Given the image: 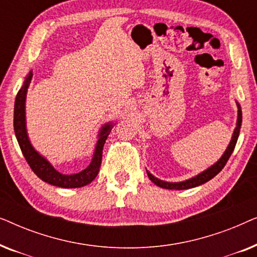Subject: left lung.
<instances>
[{"label":"left lung","instance_id":"obj_1","mask_svg":"<svg viewBox=\"0 0 257 257\" xmlns=\"http://www.w3.org/2000/svg\"><path fill=\"white\" fill-rule=\"evenodd\" d=\"M237 104V122H236V127L234 130V133H233V137H231V140L229 143V145H228L226 152L223 153V156L220 158V160L217 161L213 165V166H210L209 168H207L206 171H203L202 173H200L196 175V177L192 178V179H188V180L186 181H181V182H167V181H163V180H159V179H157L156 177H153L152 174L150 173L149 171H147V175H149L150 180L153 181L154 184L157 186H159L161 188H166V189H178V191H181V189H188V188H193V187H196V186H200L202 184H205V182L209 181L210 179H213L214 177L217 173H220V171H222V168L224 167V165L227 164L228 159H229L231 153H233V151L235 149V145H236L237 143V138H238V135H240V128H241V122H242V111H241V106L240 104Z\"/></svg>","mask_w":257,"mask_h":257}]
</instances>
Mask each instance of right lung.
I'll list each match as a JSON object with an SVG mask.
<instances>
[{
    "label": "right lung",
    "mask_w": 257,
    "mask_h": 257,
    "mask_svg": "<svg viewBox=\"0 0 257 257\" xmlns=\"http://www.w3.org/2000/svg\"><path fill=\"white\" fill-rule=\"evenodd\" d=\"M31 78H33V73L28 75L24 80L23 86L21 87L19 92H17L15 99V107H14V131L19 145L21 147L24 158H26L27 163L35 174L42 180L48 182V184L57 186L62 188H78L83 187L90 184L94 178L97 177L99 167L101 164V158H103V147L106 142L108 135H110L112 126L111 122L105 124L101 127L99 135H98V142L94 149V153L92 160L89 166L85 170L76 174H62L58 171H56L52 165L49 161L38 154L29 142L26 127V97L28 87L30 85Z\"/></svg>",
    "instance_id": "1"
}]
</instances>
